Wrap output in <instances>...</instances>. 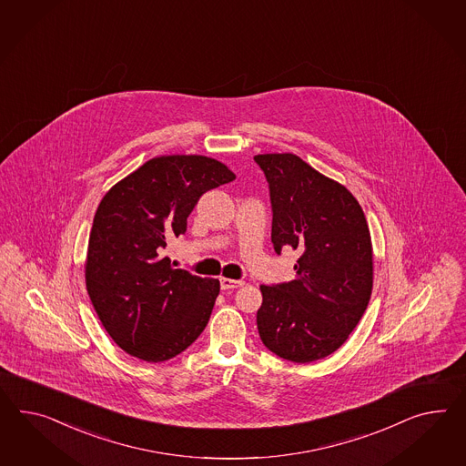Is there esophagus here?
I'll return each instance as SVG.
<instances>
[{
    "mask_svg": "<svg viewBox=\"0 0 466 466\" xmlns=\"http://www.w3.org/2000/svg\"><path fill=\"white\" fill-rule=\"evenodd\" d=\"M244 285V281H240V279H230V278H220V289H239Z\"/></svg>",
    "mask_w": 466,
    "mask_h": 466,
    "instance_id": "1",
    "label": "esophagus"
}]
</instances>
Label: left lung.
<instances>
[{
    "label": "left lung",
    "mask_w": 466,
    "mask_h": 466,
    "mask_svg": "<svg viewBox=\"0 0 466 466\" xmlns=\"http://www.w3.org/2000/svg\"><path fill=\"white\" fill-rule=\"evenodd\" d=\"M273 207L275 251H297L295 279L261 285L256 315L266 348L293 363L338 351L365 314L373 289V246L351 191L291 152L258 154Z\"/></svg>",
    "instance_id": "8db88e82"
}]
</instances>
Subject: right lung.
Instances as JSON below:
<instances>
[{"label": "right lung", "mask_w": 466, "mask_h": 466, "mask_svg": "<svg viewBox=\"0 0 466 466\" xmlns=\"http://www.w3.org/2000/svg\"><path fill=\"white\" fill-rule=\"evenodd\" d=\"M236 175L198 154L152 157L101 198L89 232L85 278L98 319L118 348L161 363L200 336L220 281L177 269L164 256L185 234L201 195Z\"/></svg>", "instance_id": "1"}]
</instances>
